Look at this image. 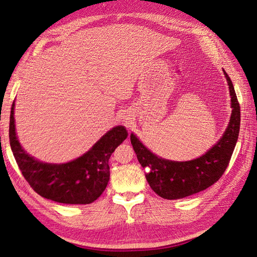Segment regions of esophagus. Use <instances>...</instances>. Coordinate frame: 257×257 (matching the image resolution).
<instances>
[{
    "instance_id": "1",
    "label": "esophagus",
    "mask_w": 257,
    "mask_h": 257,
    "mask_svg": "<svg viewBox=\"0 0 257 257\" xmlns=\"http://www.w3.org/2000/svg\"><path fill=\"white\" fill-rule=\"evenodd\" d=\"M124 122H125L126 124H131V122H132V121H131V119H130V118H125V119H124Z\"/></svg>"
}]
</instances>
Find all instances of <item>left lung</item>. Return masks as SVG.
<instances>
[{
    "instance_id": "left-lung-1",
    "label": "left lung",
    "mask_w": 257,
    "mask_h": 257,
    "mask_svg": "<svg viewBox=\"0 0 257 257\" xmlns=\"http://www.w3.org/2000/svg\"><path fill=\"white\" fill-rule=\"evenodd\" d=\"M229 85L231 115L225 133L211 149L200 158L175 162L157 157L131 134V143L141 165L149 167L146 174L148 183L159 196L165 199H180L208 189L222 177L234 152L240 130V106L234 85L224 71Z\"/></svg>"
}]
</instances>
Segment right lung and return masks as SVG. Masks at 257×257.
<instances>
[{
  "instance_id": "obj_1",
  "label": "right lung",
  "mask_w": 257,
  "mask_h": 257,
  "mask_svg": "<svg viewBox=\"0 0 257 257\" xmlns=\"http://www.w3.org/2000/svg\"><path fill=\"white\" fill-rule=\"evenodd\" d=\"M15 102L10 119V142L15 160L28 183L42 197L61 204L85 205L96 200L109 181V161L115 148L127 137L124 126L110 130L80 158L65 164H48L23 150L16 136Z\"/></svg>"
}]
</instances>
